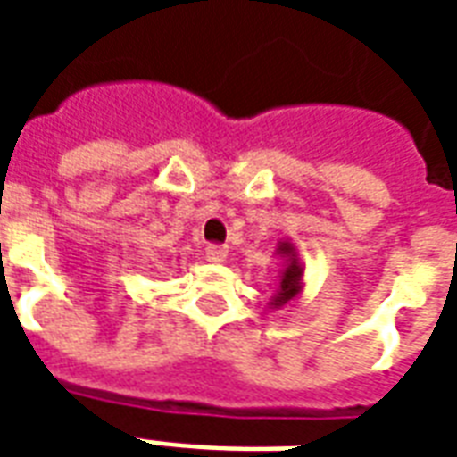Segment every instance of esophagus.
I'll return each mask as SVG.
<instances>
[{
    "instance_id": "esophagus-1",
    "label": "esophagus",
    "mask_w": 457,
    "mask_h": 457,
    "mask_svg": "<svg viewBox=\"0 0 457 457\" xmlns=\"http://www.w3.org/2000/svg\"><path fill=\"white\" fill-rule=\"evenodd\" d=\"M205 259L212 264H222L228 259V247L225 245H208L205 247Z\"/></svg>"
}]
</instances>
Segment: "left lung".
I'll use <instances>...</instances> for the list:
<instances>
[{
  "label": "left lung",
  "instance_id": "1",
  "mask_svg": "<svg viewBox=\"0 0 457 457\" xmlns=\"http://www.w3.org/2000/svg\"><path fill=\"white\" fill-rule=\"evenodd\" d=\"M277 254L284 262H281V269H278V287L277 294L269 301V308H284L288 306L291 301H296L298 294L303 291V264L298 262L296 249L291 242H278Z\"/></svg>",
  "mask_w": 457,
  "mask_h": 457
}]
</instances>
